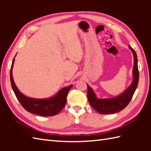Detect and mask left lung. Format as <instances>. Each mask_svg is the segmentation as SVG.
I'll return each mask as SVG.
<instances>
[{"label":"left lung","mask_w":151,"mask_h":151,"mask_svg":"<svg viewBox=\"0 0 151 151\" xmlns=\"http://www.w3.org/2000/svg\"><path fill=\"white\" fill-rule=\"evenodd\" d=\"M129 49L132 50L134 58L133 69L134 78L132 84L126 91H124L123 93L114 98L99 99L96 97L93 89L88 85L87 97L89 104L99 114H111L117 113L126 108L133 97L138 84L139 74L137 67V54L135 50L130 46H129Z\"/></svg>","instance_id":"1"}]
</instances>
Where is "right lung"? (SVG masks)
I'll return each mask as SVG.
<instances>
[{
    "label": "right lung",
    "mask_w": 151,
    "mask_h": 151,
    "mask_svg": "<svg viewBox=\"0 0 151 151\" xmlns=\"http://www.w3.org/2000/svg\"><path fill=\"white\" fill-rule=\"evenodd\" d=\"M15 58L13 60L10 69V81L16 97L27 111L41 116H53L58 114L65 106L67 102V96L73 85L62 88L53 97L44 99H37L27 97L19 91L15 86L12 76V69Z\"/></svg>",
    "instance_id": "obj_1"
}]
</instances>
